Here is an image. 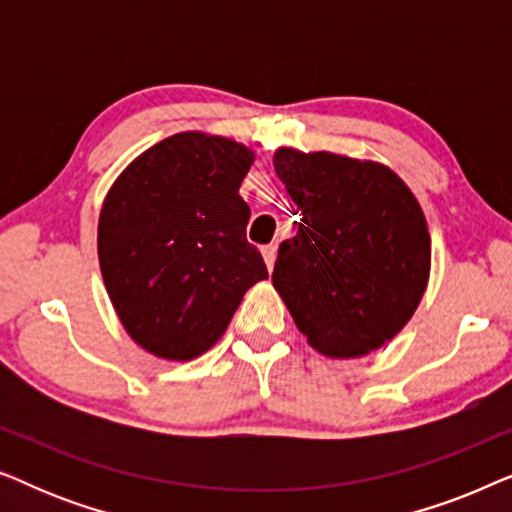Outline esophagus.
Wrapping results in <instances>:
<instances>
[{"label": "esophagus", "mask_w": 512, "mask_h": 512, "mask_svg": "<svg viewBox=\"0 0 512 512\" xmlns=\"http://www.w3.org/2000/svg\"><path fill=\"white\" fill-rule=\"evenodd\" d=\"M261 254H263L265 265H268V270L275 268V258H277V247H275V244H268V247H263Z\"/></svg>", "instance_id": "obj_1"}]
</instances>
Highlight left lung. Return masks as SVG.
<instances>
[{
	"mask_svg": "<svg viewBox=\"0 0 512 512\" xmlns=\"http://www.w3.org/2000/svg\"><path fill=\"white\" fill-rule=\"evenodd\" d=\"M277 177L303 219L279 244L272 286L328 359H359L403 331L422 303L431 235L408 184L375 160L279 146Z\"/></svg>",
	"mask_w": 512,
	"mask_h": 512,
	"instance_id": "obj_1",
	"label": "left lung"
}]
</instances>
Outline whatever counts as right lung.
<instances>
[{"label": "right lung", "instance_id": "right-lung-1", "mask_svg": "<svg viewBox=\"0 0 512 512\" xmlns=\"http://www.w3.org/2000/svg\"><path fill=\"white\" fill-rule=\"evenodd\" d=\"M254 158L235 139L177 132L139 153L102 202L104 286L130 338L158 359L205 354L244 293L268 279L240 195Z\"/></svg>", "mask_w": 512, "mask_h": 512}]
</instances>
